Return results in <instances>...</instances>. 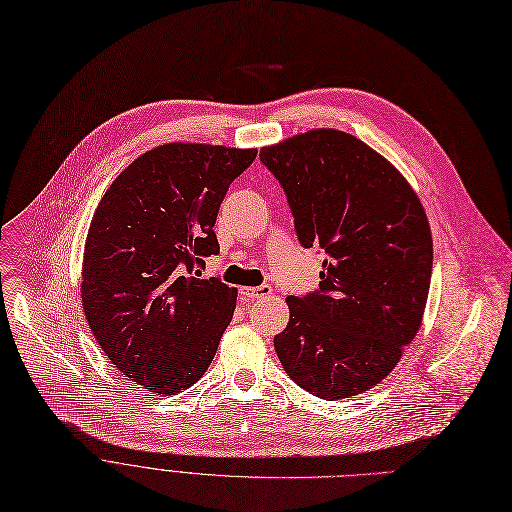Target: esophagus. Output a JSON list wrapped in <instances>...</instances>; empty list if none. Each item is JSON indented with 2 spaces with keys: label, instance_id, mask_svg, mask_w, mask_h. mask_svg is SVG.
<instances>
[{
  "label": "esophagus",
  "instance_id": "1",
  "mask_svg": "<svg viewBox=\"0 0 512 512\" xmlns=\"http://www.w3.org/2000/svg\"><path fill=\"white\" fill-rule=\"evenodd\" d=\"M271 294V287L269 285H258V287H241L239 289V298L243 302H252V300H258V298H266Z\"/></svg>",
  "mask_w": 512,
  "mask_h": 512
}]
</instances>
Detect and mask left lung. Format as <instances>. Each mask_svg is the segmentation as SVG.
I'll list each match as a JSON object with an SVG mask.
<instances>
[{"mask_svg": "<svg viewBox=\"0 0 512 512\" xmlns=\"http://www.w3.org/2000/svg\"><path fill=\"white\" fill-rule=\"evenodd\" d=\"M281 183L304 248L325 250L319 289L289 296L275 335L285 373L306 392L342 400L398 364L427 304L433 241L415 189L367 143L314 129L260 150Z\"/></svg>", "mask_w": 512, "mask_h": 512, "instance_id": "obj_1", "label": "left lung"}]
</instances>
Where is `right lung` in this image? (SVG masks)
<instances>
[{
  "instance_id": "add662e5",
  "label": "right lung",
  "mask_w": 512,
  "mask_h": 512,
  "mask_svg": "<svg viewBox=\"0 0 512 512\" xmlns=\"http://www.w3.org/2000/svg\"><path fill=\"white\" fill-rule=\"evenodd\" d=\"M256 150L166 143L131 162L97 204L83 254V310L114 367L154 394L196 383L233 319L237 289L202 279L214 223Z\"/></svg>"
}]
</instances>
